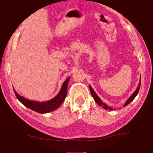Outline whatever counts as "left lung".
<instances>
[{
    "label": "left lung",
    "mask_w": 153,
    "mask_h": 153,
    "mask_svg": "<svg viewBox=\"0 0 153 153\" xmlns=\"http://www.w3.org/2000/svg\"><path fill=\"white\" fill-rule=\"evenodd\" d=\"M140 84H141V79H140V83H139V85L137 86V89L135 91V92H134L133 94H132L131 95V97H129L128 99L127 100V101L126 102V103H125L124 106H127L128 104L129 103H131V102L133 101V100L135 98V97L137 96V95L139 93V90H140ZM89 88H90V91H91V95H92V96L93 97V99H94V100L95 101V102L98 104L99 106H102L104 109H106V110H108L109 111H113V108H111V107H109L106 105V104H104L103 102L102 101L101 99L100 98V97H98V95H97L96 93H95V92L94 91V90H93V88L91 87V85H89Z\"/></svg>",
    "instance_id": "8db88e82"
}]
</instances>
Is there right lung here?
I'll return each instance as SVG.
<instances>
[{"instance_id": "add662e5", "label": "right lung", "mask_w": 153, "mask_h": 153, "mask_svg": "<svg viewBox=\"0 0 153 153\" xmlns=\"http://www.w3.org/2000/svg\"><path fill=\"white\" fill-rule=\"evenodd\" d=\"M70 77L66 79L62 84V87L60 92L56 95L54 98L49 100L47 102H38L33 101L25 98V97L21 96L16 93L14 89V93L17 99L27 108L31 109L32 111L39 113H47L51 111H53L58 108L62 102L65 101L67 94V85L69 82Z\"/></svg>"}]
</instances>
